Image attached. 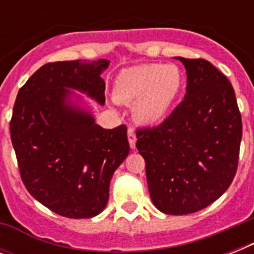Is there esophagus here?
<instances>
[{
  "mask_svg": "<svg viewBox=\"0 0 254 254\" xmlns=\"http://www.w3.org/2000/svg\"><path fill=\"white\" fill-rule=\"evenodd\" d=\"M127 139H129V145H130L131 149H134L137 137H135L134 129H131V127H129V129H127Z\"/></svg>",
  "mask_w": 254,
  "mask_h": 254,
  "instance_id": "34e87169",
  "label": "esophagus"
}]
</instances>
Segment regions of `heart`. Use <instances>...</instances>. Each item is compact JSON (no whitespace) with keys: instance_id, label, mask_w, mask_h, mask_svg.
I'll use <instances>...</instances> for the list:
<instances>
[{"instance_id":"1","label":"heart","mask_w":254,"mask_h":254,"mask_svg":"<svg viewBox=\"0 0 254 254\" xmlns=\"http://www.w3.org/2000/svg\"><path fill=\"white\" fill-rule=\"evenodd\" d=\"M183 83V73L175 64L135 65L119 73L113 93L120 103H135L137 121L154 125L169 116Z\"/></svg>"}]
</instances>
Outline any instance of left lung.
Returning a JSON list of instances; mask_svg holds the SVG:
<instances>
[{
	"label": "left lung",
	"instance_id": "1",
	"mask_svg": "<svg viewBox=\"0 0 254 254\" xmlns=\"http://www.w3.org/2000/svg\"><path fill=\"white\" fill-rule=\"evenodd\" d=\"M185 100L161 125L137 130L149 192L167 215L208 207L228 190L239 163L243 124L232 84L204 59L178 57Z\"/></svg>",
	"mask_w": 254,
	"mask_h": 254
}]
</instances>
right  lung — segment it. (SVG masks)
<instances>
[{"mask_svg":"<svg viewBox=\"0 0 254 254\" xmlns=\"http://www.w3.org/2000/svg\"><path fill=\"white\" fill-rule=\"evenodd\" d=\"M108 65L107 59L47 63L18 91L10 135L22 182L34 199L61 216L99 215L112 177L129 154L127 127L97 125L73 92L104 105L100 75Z\"/></svg>","mask_w":254,"mask_h":254,"instance_id":"1","label":"right lung"}]
</instances>
